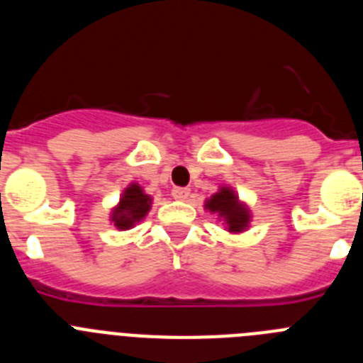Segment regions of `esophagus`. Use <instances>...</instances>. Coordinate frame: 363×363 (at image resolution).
I'll use <instances>...</instances> for the list:
<instances>
[{
    "mask_svg": "<svg viewBox=\"0 0 363 363\" xmlns=\"http://www.w3.org/2000/svg\"><path fill=\"white\" fill-rule=\"evenodd\" d=\"M172 196H174L176 200H187L189 189L187 187H174L172 189Z\"/></svg>",
    "mask_w": 363,
    "mask_h": 363,
    "instance_id": "1",
    "label": "esophagus"
}]
</instances>
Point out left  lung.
<instances>
[{
    "label": "left lung",
    "instance_id": "obj_1",
    "mask_svg": "<svg viewBox=\"0 0 363 363\" xmlns=\"http://www.w3.org/2000/svg\"><path fill=\"white\" fill-rule=\"evenodd\" d=\"M205 207L209 211H213V213H218L220 218H225L229 230H233V233H240V230L247 227L249 214H247V211L238 203V198L234 196V192L229 191V189H221L220 192H216V194L205 203Z\"/></svg>",
    "mask_w": 363,
    "mask_h": 363
}]
</instances>
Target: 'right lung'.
I'll return each instance as SVG.
<instances>
[{"label":"right lung","instance_id":"right-lung-1","mask_svg":"<svg viewBox=\"0 0 363 363\" xmlns=\"http://www.w3.org/2000/svg\"><path fill=\"white\" fill-rule=\"evenodd\" d=\"M150 209V198L143 194L140 185H130L123 192V198L120 200V205L114 209L112 221L118 229H129L136 221L142 220Z\"/></svg>","mask_w":363,"mask_h":363}]
</instances>
